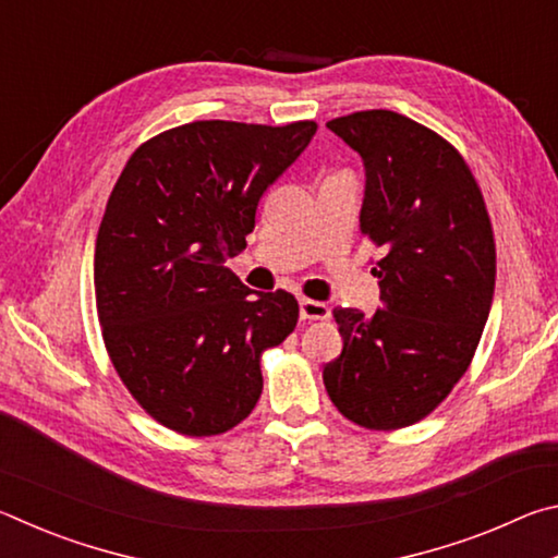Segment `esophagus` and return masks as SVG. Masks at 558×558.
I'll list each match as a JSON object with an SVG mask.
<instances>
[{
  "label": "esophagus",
  "instance_id": "34e87169",
  "mask_svg": "<svg viewBox=\"0 0 558 558\" xmlns=\"http://www.w3.org/2000/svg\"><path fill=\"white\" fill-rule=\"evenodd\" d=\"M329 307L325 305V302H319V300H307V298H302L300 300V317L302 319H329Z\"/></svg>",
  "mask_w": 558,
  "mask_h": 558
}]
</instances>
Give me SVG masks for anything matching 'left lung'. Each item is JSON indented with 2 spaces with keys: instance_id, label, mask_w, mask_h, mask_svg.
<instances>
[{
  "instance_id": "obj_1",
  "label": "left lung",
  "mask_w": 558,
  "mask_h": 558,
  "mask_svg": "<svg viewBox=\"0 0 558 558\" xmlns=\"http://www.w3.org/2000/svg\"><path fill=\"white\" fill-rule=\"evenodd\" d=\"M327 128L359 153V229L381 248L384 307H337L342 354L323 372L339 413L374 430L426 418L468 372L495 295V239L483 194L450 143L393 110Z\"/></svg>"
}]
</instances>
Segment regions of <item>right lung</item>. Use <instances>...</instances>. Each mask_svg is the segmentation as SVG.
Instances as JSON below:
<instances>
[{
	"label": "right lung",
	"mask_w": 558,
	"mask_h": 558,
	"mask_svg": "<svg viewBox=\"0 0 558 558\" xmlns=\"http://www.w3.org/2000/svg\"><path fill=\"white\" fill-rule=\"evenodd\" d=\"M315 132L313 120L186 122L140 145L112 186L93 263L98 319L122 384L162 426L219 436L258 403L260 354L295 329L300 307L223 263Z\"/></svg>",
	"instance_id": "1"
}]
</instances>
